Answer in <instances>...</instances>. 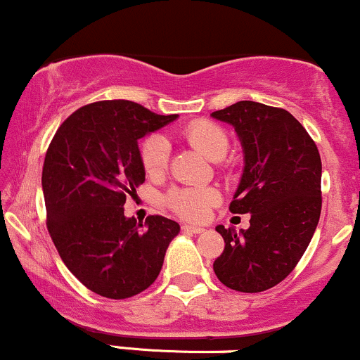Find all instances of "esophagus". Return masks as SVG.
Segmentation results:
<instances>
[{
    "label": "esophagus",
    "mask_w": 360,
    "mask_h": 360,
    "mask_svg": "<svg viewBox=\"0 0 360 360\" xmlns=\"http://www.w3.org/2000/svg\"><path fill=\"white\" fill-rule=\"evenodd\" d=\"M181 230L188 231V233H202V231H206V228L194 226V225H181Z\"/></svg>",
    "instance_id": "34e87169"
}]
</instances>
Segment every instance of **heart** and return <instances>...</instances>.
I'll use <instances>...</instances> for the list:
<instances>
[{"instance_id":"b5f03b06","label":"heart","mask_w":360,"mask_h":360,"mask_svg":"<svg viewBox=\"0 0 360 360\" xmlns=\"http://www.w3.org/2000/svg\"><path fill=\"white\" fill-rule=\"evenodd\" d=\"M185 139L188 144L204 154L211 161H221L226 156L230 141L225 130L207 120H197L185 127ZM139 160L149 176L163 175L168 168L169 144L165 135L150 134L139 144ZM219 200L216 188L211 187H175L165 197L166 206L180 218L200 221L207 211Z\"/></svg>"}]
</instances>
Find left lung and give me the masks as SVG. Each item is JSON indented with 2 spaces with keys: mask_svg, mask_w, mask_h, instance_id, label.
<instances>
[{
  "mask_svg": "<svg viewBox=\"0 0 360 360\" xmlns=\"http://www.w3.org/2000/svg\"><path fill=\"white\" fill-rule=\"evenodd\" d=\"M211 117L233 125L240 137L245 166L230 211L250 212V226L242 233L216 226L225 249L212 269L228 288L264 292L293 271L318 226V146L283 108L238 101Z\"/></svg>",
  "mask_w": 360,
  "mask_h": 360,
  "instance_id": "1",
  "label": "left lung"
}]
</instances>
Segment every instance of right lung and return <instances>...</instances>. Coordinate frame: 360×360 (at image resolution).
I'll return each instance as SVG.
<instances>
[{
	"label": "right lung",
	"instance_id": "add662e5",
	"mask_svg": "<svg viewBox=\"0 0 360 360\" xmlns=\"http://www.w3.org/2000/svg\"><path fill=\"white\" fill-rule=\"evenodd\" d=\"M125 99L86 104L46 150V225L61 261L89 290L129 299L154 283L180 225L154 214L125 218L123 204L146 180L137 141L173 122Z\"/></svg>",
	"mask_w": 360,
	"mask_h": 360
}]
</instances>
